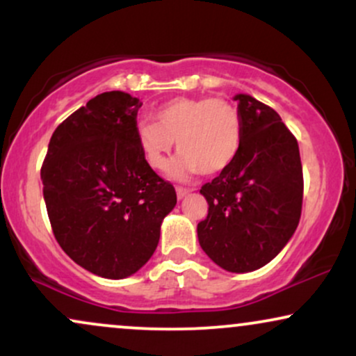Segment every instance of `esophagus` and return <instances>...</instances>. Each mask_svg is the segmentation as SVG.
I'll return each mask as SVG.
<instances>
[{
	"label": "esophagus",
	"mask_w": 356,
	"mask_h": 356,
	"mask_svg": "<svg viewBox=\"0 0 356 356\" xmlns=\"http://www.w3.org/2000/svg\"><path fill=\"white\" fill-rule=\"evenodd\" d=\"M175 192H177V197L182 199V197H186L187 194H189L191 189H187V187H175Z\"/></svg>",
	"instance_id": "34e87169"
}]
</instances>
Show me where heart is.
Instances as JSON below:
<instances>
[{"label":"heart","mask_w":356,"mask_h":356,"mask_svg":"<svg viewBox=\"0 0 356 356\" xmlns=\"http://www.w3.org/2000/svg\"><path fill=\"white\" fill-rule=\"evenodd\" d=\"M137 140L147 164L155 170L165 169L175 142L181 154L172 164L175 177L195 172L218 175L238 157L243 118L226 99L175 97L154 110L152 122L138 125Z\"/></svg>","instance_id":"1"}]
</instances>
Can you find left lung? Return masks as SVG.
<instances>
[{
  "label": "left lung",
  "instance_id": "left-lung-1",
  "mask_svg": "<svg viewBox=\"0 0 356 356\" xmlns=\"http://www.w3.org/2000/svg\"><path fill=\"white\" fill-rule=\"evenodd\" d=\"M243 144L229 169L204 184L209 209L199 244L231 273L263 268L296 231L303 206V167L296 137L269 105L236 95Z\"/></svg>",
  "mask_w": 356,
  "mask_h": 356
}]
</instances>
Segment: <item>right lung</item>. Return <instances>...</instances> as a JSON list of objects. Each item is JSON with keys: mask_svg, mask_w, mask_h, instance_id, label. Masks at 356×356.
<instances>
[{"mask_svg": "<svg viewBox=\"0 0 356 356\" xmlns=\"http://www.w3.org/2000/svg\"><path fill=\"white\" fill-rule=\"evenodd\" d=\"M142 102L124 92L88 100L56 127L42 165L55 239L93 275L137 273L177 202L174 186L147 164L137 140Z\"/></svg>", "mask_w": 356, "mask_h": 356, "instance_id": "add662e5", "label": "right lung"}]
</instances>
